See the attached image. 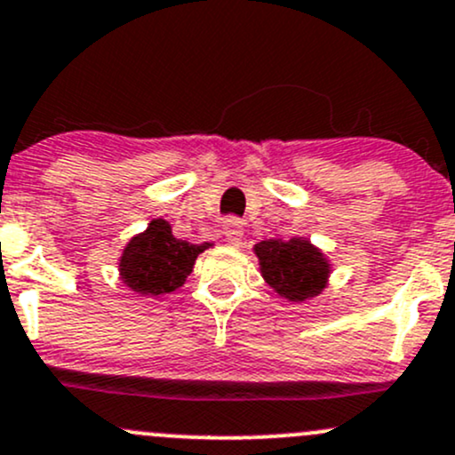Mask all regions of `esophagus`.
Segmentation results:
<instances>
[{"mask_svg":"<svg viewBox=\"0 0 455 455\" xmlns=\"http://www.w3.org/2000/svg\"><path fill=\"white\" fill-rule=\"evenodd\" d=\"M224 237L233 246H240L243 237V222L240 218H227L224 220Z\"/></svg>","mask_w":455,"mask_h":455,"instance_id":"1","label":"esophagus"}]
</instances>
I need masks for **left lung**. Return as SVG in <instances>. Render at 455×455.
<instances>
[{"label": "left lung", "instance_id": "left-lung-1", "mask_svg": "<svg viewBox=\"0 0 455 455\" xmlns=\"http://www.w3.org/2000/svg\"><path fill=\"white\" fill-rule=\"evenodd\" d=\"M266 283L291 303L318 296L329 279V261L303 237L266 240L255 246Z\"/></svg>", "mask_w": 455, "mask_h": 455}]
</instances>
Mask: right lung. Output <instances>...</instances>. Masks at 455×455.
Here are the masks:
<instances>
[{
  "mask_svg": "<svg viewBox=\"0 0 455 455\" xmlns=\"http://www.w3.org/2000/svg\"><path fill=\"white\" fill-rule=\"evenodd\" d=\"M212 246L176 240L165 220L156 218L126 243L119 259V276L132 291L143 296L170 294L185 283L196 257Z\"/></svg>",
  "mask_w": 455,
  "mask_h": 455,
  "instance_id": "right-lung-1",
  "label": "right lung"
}]
</instances>
